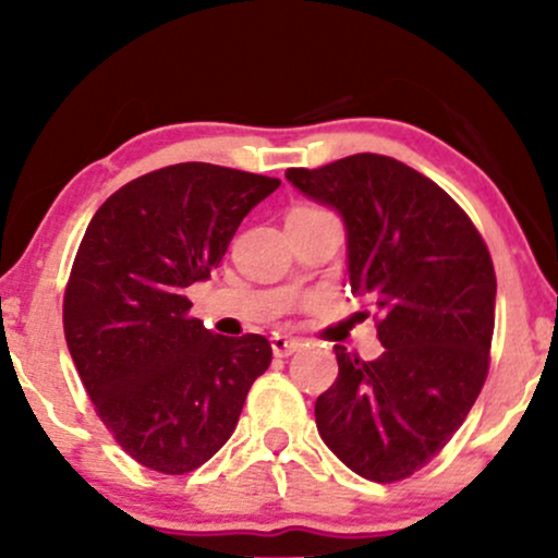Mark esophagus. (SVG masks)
<instances>
[{
	"label": "esophagus",
	"mask_w": 558,
	"mask_h": 558,
	"mask_svg": "<svg viewBox=\"0 0 558 558\" xmlns=\"http://www.w3.org/2000/svg\"><path fill=\"white\" fill-rule=\"evenodd\" d=\"M299 349H301L299 338L280 336V332H275V336H272V354L275 356H291V354H296Z\"/></svg>",
	"instance_id": "esophagus-1"
}]
</instances>
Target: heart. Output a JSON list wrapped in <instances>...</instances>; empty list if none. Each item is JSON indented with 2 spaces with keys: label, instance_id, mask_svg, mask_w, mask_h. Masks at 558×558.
I'll return each mask as SVG.
<instances>
[{
  "label": "heart",
  "instance_id": "obj_1",
  "mask_svg": "<svg viewBox=\"0 0 558 558\" xmlns=\"http://www.w3.org/2000/svg\"><path fill=\"white\" fill-rule=\"evenodd\" d=\"M310 213H319V209H312V207H296V209H291V215H310Z\"/></svg>",
  "mask_w": 558,
  "mask_h": 558
}]
</instances>
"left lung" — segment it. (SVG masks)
I'll use <instances>...</instances> for the list:
<instances>
[{
  "mask_svg": "<svg viewBox=\"0 0 558 558\" xmlns=\"http://www.w3.org/2000/svg\"><path fill=\"white\" fill-rule=\"evenodd\" d=\"M288 183L336 209L351 291L373 304L383 354L336 345L338 377L315 403L319 438L356 475L393 483L459 430L488 375L496 272L472 220L393 157L351 155Z\"/></svg>",
  "mask_w": 558,
  "mask_h": 558,
  "instance_id": "1",
  "label": "left lung"
}]
</instances>
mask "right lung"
<instances>
[{
  "label": "right lung",
  "instance_id": "add662e5",
  "mask_svg": "<svg viewBox=\"0 0 558 558\" xmlns=\"http://www.w3.org/2000/svg\"><path fill=\"white\" fill-rule=\"evenodd\" d=\"M278 185L181 162L125 183L88 222L65 288V341L96 414L149 470L183 475L213 459L270 367L265 336L204 328L185 288L209 278Z\"/></svg>",
  "mask_w": 558,
  "mask_h": 558
}]
</instances>
